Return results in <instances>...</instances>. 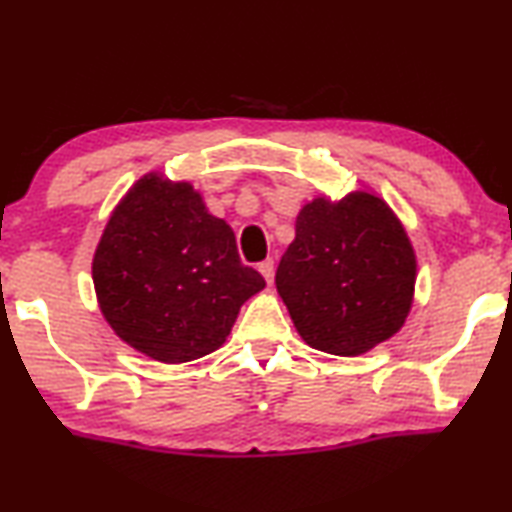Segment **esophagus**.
<instances>
[{"label":"esophagus","instance_id":"34e87169","mask_svg":"<svg viewBox=\"0 0 512 512\" xmlns=\"http://www.w3.org/2000/svg\"><path fill=\"white\" fill-rule=\"evenodd\" d=\"M257 269H259V273H262V276H264L266 283L271 285V283H273V276H276V266H273V259L269 257V259H264V262H259Z\"/></svg>","mask_w":512,"mask_h":512}]
</instances>
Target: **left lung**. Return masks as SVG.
Listing matches in <instances>:
<instances>
[{
    "mask_svg": "<svg viewBox=\"0 0 512 512\" xmlns=\"http://www.w3.org/2000/svg\"><path fill=\"white\" fill-rule=\"evenodd\" d=\"M417 257L406 227L373 190L301 206L276 287L315 350L357 357L392 338L415 297Z\"/></svg>",
    "mask_w": 512,
    "mask_h": 512,
    "instance_id": "1",
    "label": "left lung"
}]
</instances>
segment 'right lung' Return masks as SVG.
<instances>
[{
	"label": "right lung",
	"mask_w": 512,
	"mask_h": 512,
	"mask_svg": "<svg viewBox=\"0 0 512 512\" xmlns=\"http://www.w3.org/2000/svg\"><path fill=\"white\" fill-rule=\"evenodd\" d=\"M92 283L115 336L164 364L218 350L241 306L266 287L194 185L160 171L141 176L111 211Z\"/></svg>",
	"instance_id": "1"
}]
</instances>
